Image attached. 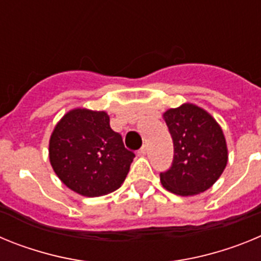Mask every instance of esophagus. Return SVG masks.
<instances>
[{
    "label": "esophagus",
    "mask_w": 261,
    "mask_h": 261,
    "mask_svg": "<svg viewBox=\"0 0 261 261\" xmlns=\"http://www.w3.org/2000/svg\"><path fill=\"white\" fill-rule=\"evenodd\" d=\"M138 154H140V155H145V154H146V146H145V145L138 150Z\"/></svg>",
    "instance_id": "esophagus-1"
}]
</instances>
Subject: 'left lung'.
I'll use <instances>...</instances> for the list:
<instances>
[{"instance_id":"obj_1","label":"left lung","mask_w":261,"mask_h":261,"mask_svg":"<svg viewBox=\"0 0 261 261\" xmlns=\"http://www.w3.org/2000/svg\"><path fill=\"white\" fill-rule=\"evenodd\" d=\"M174 142V159L161 181L170 192L192 196L211 188L227 163L225 136L216 120L195 105L163 114Z\"/></svg>"}]
</instances>
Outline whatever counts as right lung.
<instances>
[{"mask_svg":"<svg viewBox=\"0 0 261 261\" xmlns=\"http://www.w3.org/2000/svg\"><path fill=\"white\" fill-rule=\"evenodd\" d=\"M135 153L110 126L103 111L77 108L59 121L49 140V161L60 180L87 197L107 195L125 180Z\"/></svg>","mask_w":261,"mask_h":261,"instance_id":"add662e5","label":"right lung"}]
</instances>
